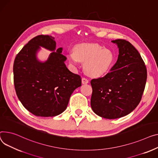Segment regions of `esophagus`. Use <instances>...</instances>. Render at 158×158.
Masks as SVG:
<instances>
[{
    "instance_id": "obj_1",
    "label": "esophagus",
    "mask_w": 158,
    "mask_h": 158,
    "mask_svg": "<svg viewBox=\"0 0 158 158\" xmlns=\"http://www.w3.org/2000/svg\"><path fill=\"white\" fill-rule=\"evenodd\" d=\"M89 82V81L85 78V77H82V83L83 84V85H85V84H88Z\"/></svg>"
}]
</instances>
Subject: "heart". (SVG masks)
Here are the masks:
<instances>
[{
	"label": "heart",
	"mask_w": 158,
	"mask_h": 158,
	"mask_svg": "<svg viewBox=\"0 0 158 158\" xmlns=\"http://www.w3.org/2000/svg\"><path fill=\"white\" fill-rule=\"evenodd\" d=\"M71 64L77 66L84 62V69L91 77H100L110 68L113 55L110 51L97 44H82L75 47L74 52L68 54Z\"/></svg>",
	"instance_id": "1"
}]
</instances>
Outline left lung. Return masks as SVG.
I'll use <instances>...</instances> for the list:
<instances>
[{
	"mask_svg": "<svg viewBox=\"0 0 158 158\" xmlns=\"http://www.w3.org/2000/svg\"><path fill=\"white\" fill-rule=\"evenodd\" d=\"M119 48L118 60L103 77L91 81L93 112L106 119L131 113L140 103L147 80V69L139 51L123 40H112Z\"/></svg>",
	"mask_w": 158,
	"mask_h": 158,
	"instance_id": "obj_1",
	"label": "left lung"
}]
</instances>
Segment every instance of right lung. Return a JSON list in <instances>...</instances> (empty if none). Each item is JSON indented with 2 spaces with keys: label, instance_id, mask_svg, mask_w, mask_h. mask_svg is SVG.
I'll list each match as a JSON object with an SVG mask.
<instances>
[{
  "label": "right lung",
  "instance_id": "obj_1",
  "mask_svg": "<svg viewBox=\"0 0 158 158\" xmlns=\"http://www.w3.org/2000/svg\"><path fill=\"white\" fill-rule=\"evenodd\" d=\"M55 38L40 35L31 39L16 55L13 65L14 85L18 99L36 116L53 117L68 106L72 93L81 86L80 76L66 67L63 48L56 49ZM43 47L52 51L44 62L37 52Z\"/></svg>",
  "mask_w": 158,
  "mask_h": 158
}]
</instances>
